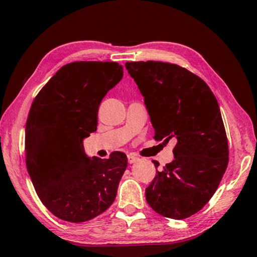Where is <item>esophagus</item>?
Masks as SVG:
<instances>
[{
    "mask_svg": "<svg viewBox=\"0 0 257 257\" xmlns=\"http://www.w3.org/2000/svg\"><path fill=\"white\" fill-rule=\"evenodd\" d=\"M127 160H128V164H134V163H137V161L139 160V157L134 156V155H128L127 156Z\"/></svg>",
    "mask_w": 257,
    "mask_h": 257,
    "instance_id": "obj_1",
    "label": "esophagus"
}]
</instances>
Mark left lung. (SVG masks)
I'll list each match as a JSON object with an SVG mask.
<instances>
[{"mask_svg":"<svg viewBox=\"0 0 257 257\" xmlns=\"http://www.w3.org/2000/svg\"><path fill=\"white\" fill-rule=\"evenodd\" d=\"M125 67L145 97L156 140H177L175 159L146 188L148 204L166 218L186 219L210 201L228 166L217 99L200 76L177 64L140 61Z\"/></svg>","mask_w":257,"mask_h":257,"instance_id":"8db88e82","label":"left lung"}]
</instances>
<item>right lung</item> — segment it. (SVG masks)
<instances>
[{"label":"right lung","instance_id":"1","mask_svg":"<svg viewBox=\"0 0 257 257\" xmlns=\"http://www.w3.org/2000/svg\"><path fill=\"white\" fill-rule=\"evenodd\" d=\"M123 78L116 62L62 66L31 103L26 123V165L42 203L64 221L85 222L109 208L127 157L88 158L82 141L97 130L98 108Z\"/></svg>","mask_w":257,"mask_h":257}]
</instances>
